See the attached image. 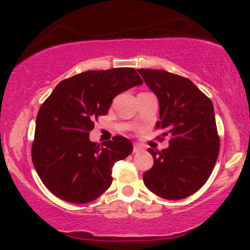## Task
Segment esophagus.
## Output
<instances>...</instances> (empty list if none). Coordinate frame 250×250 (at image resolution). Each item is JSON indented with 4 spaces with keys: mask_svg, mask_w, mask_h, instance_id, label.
Returning a JSON list of instances; mask_svg holds the SVG:
<instances>
[{
    "mask_svg": "<svg viewBox=\"0 0 250 250\" xmlns=\"http://www.w3.org/2000/svg\"><path fill=\"white\" fill-rule=\"evenodd\" d=\"M142 150H143V146L141 145H139V143H134V146H133V152L138 153L140 151H142Z\"/></svg>",
    "mask_w": 250,
    "mask_h": 250,
    "instance_id": "esophagus-1",
    "label": "esophagus"
}]
</instances>
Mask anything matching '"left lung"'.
<instances>
[{"instance_id": "8db88e82", "label": "left lung", "mask_w": 250, "mask_h": 250, "mask_svg": "<svg viewBox=\"0 0 250 250\" xmlns=\"http://www.w3.org/2000/svg\"><path fill=\"white\" fill-rule=\"evenodd\" d=\"M138 71L158 98L160 121L156 127L170 136L167 149H148L153 166L143 174V182L164 199H183L206 183L218 157L213 104L186 77L160 69Z\"/></svg>"}]
</instances>
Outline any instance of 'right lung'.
Here are the masks:
<instances>
[{
  "label": "right lung",
  "instance_id": "obj_1",
  "mask_svg": "<svg viewBox=\"0 0 250 250\" xmlns=\"http://www.w3.org/2000/svg\"><path fill=\"white\" fill-rule=\"evenodd\" d=\"M143 84L134 68L88 70L60 82L41 105L32 159L40 179L60 199L86 204L112 182V167L133 151L132 142L114 136L102 146L90 141L99 116L116 95Z\"/></svg>",
  "mask_w": 250,
  "mask_h": 250
}]
</instances>
